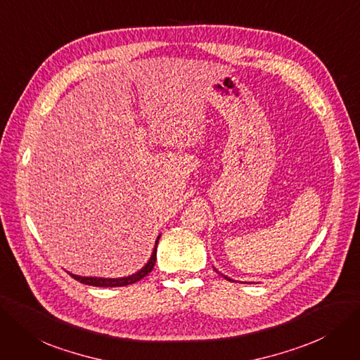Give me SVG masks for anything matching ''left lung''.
Returning a JSON list of instances; mask_svg holds the SVG:
<instances>
[{"label":"left lung","instance_id":"1","mask_svg":"<svg viewBox=\"0 0 360 360\" xmlns=\"http://www.w3.org/2000/svg\"><path fill=\"white\" fill-rule=\"evenodd\" d=\"M223 276H224V275H223ZM224 278H226V279H229V278H227V276H224ZM229 281H232V279H229Z\"/></svg>","mask_w":360,"mask_h":360}]
</instances>
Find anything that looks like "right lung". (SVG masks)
<instances>
[{"instance_id": "obj_1", "label": "right lung", "mask_w": 360, "mask_h": 360, "mask_svg": "<svg viewBox=\"0 0 360 360\" xmlns=\"http://www.w3.org/2000/svg\"><path fill=\"white\" fill-rule=\"evenodd\" d=\"M158 240H160V238L156 239V247H158ZM156 247H155V250H153V252H152V257H150V260L148 262V264L143 267L141 270H139L137 273H134V275H131V276H127V278H120V279H103V278H82V276H77V275H72L70 273V276L74 278L75 281H78V282H81V283H85V285H91V286H125V285H131V283H134V282H137V281H140V279H143L145 278L146 275H149V273L152 271V269H153V266H155V262H156Z\"/></svg>"}]
</instances>
